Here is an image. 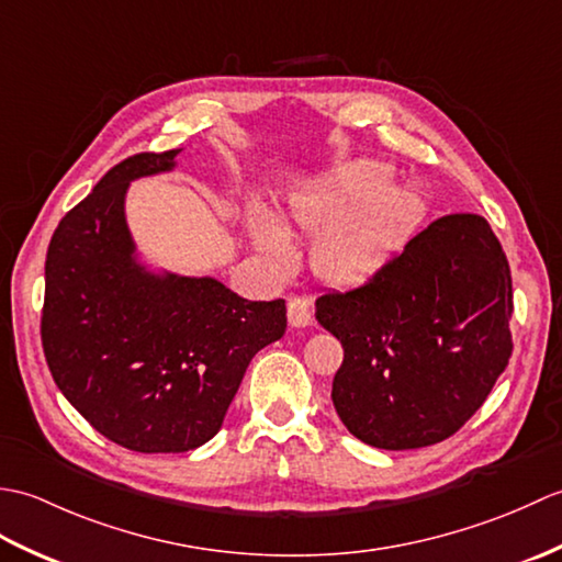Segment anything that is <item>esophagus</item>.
<instances>
[{"instance_id": "esophagus-1", "label": "esophagus", "mask_w": 562, "mask_h": 562, "mask_svg": "<svg viewBox=\"0 0 562 562\" xmlns=\"http://www.w3.org/2000/svg\"><path fill=\"white\" fill-rule=\"evenodd\" d=\"M288 318L292 328H306L312 324V308L300 296H294V300L288 302Z\"/></svg>"}]
</instances>
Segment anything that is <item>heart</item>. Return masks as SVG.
<instances>
[{"mask_svg": "<svg viewBox=\"0 0 562 562\" xmlns=\"http://www.w3.org/2000/svg\"><path fill=\"white\" fill-rule=\"evenodd\" d=\"M389 178L391 166L362 159L345 164L326 183L290 200V220L300 229L308 234L327 229L314 246V268L324 280L336 284L372 280L396 256L420 214V195L411 186H384ZM362 199L368 201L364 206L359 204ZM355 204L361 207L341 221V214ZM333 221L339 224L334 225ZM250 234L274 268L292 266L294 244L278 220L256 212L250 220Z\"/></svg>", "mask_w": 562, "mask_h": 562, "instance_id": "heart-1", "label": "heart"}]
</instances>
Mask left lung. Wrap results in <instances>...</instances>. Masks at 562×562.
<instances>
[{
	"label": "left lung",
	"mask_w": 562,
	"mask_h": 562,
	"mask_svg": "<svg viewBox=\"0 0 562 562\" xmlns=\"http://www.w3.org/2000/svg\"><path fill=\"white\" fill-rule=\"evenodd\" d=\"M512 274L479 214H447L372 280L316 300L342 345L333 405L376 449L451 437L481 408L512 355Z\"/></svg>",
	"instance_id": "left-lung-1"
}]
</instances>
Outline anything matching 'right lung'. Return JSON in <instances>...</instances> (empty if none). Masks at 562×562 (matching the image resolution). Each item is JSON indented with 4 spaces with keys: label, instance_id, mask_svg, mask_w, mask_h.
Returning a JSON list of instances; mask_svg holds the SVG:
<instances>
[{
    "label": "right lung",
    "instance_id": "right-lung-1",
    "mask_svg": "<svg viewBox=\"0 0 562 562\" xmlns=\"http://www.w3.org/2000/svg\"><path fill=\"white\" fill-rule=\"evenodd\" d=\"M178 151L113 166L57 224L45 258L41 338L55 384L93 429L142 453L210 441L254 355L288 328L284 300L248 302L139 260L127 188L173 171Z\"/></svg>",
    "mask_w": 562,
    "mask_h": 562
}]
</instances>
